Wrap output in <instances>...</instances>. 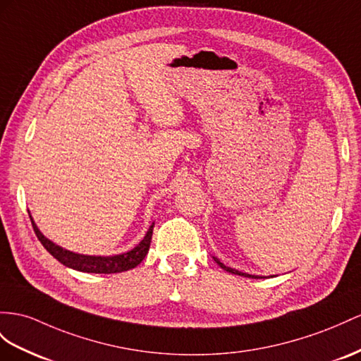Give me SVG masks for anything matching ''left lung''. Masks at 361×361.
Masks as SVG:
<instances>
[{"label": "left lung", "mask_w": 361, "mask_h": 361, "mask_svg": "<svg viewBox=\"0 0 361 361\" xmlns=\"http://www.w3.org/2000/svg\"><path fill=\"white\" fill-rule=\"evenodd\" d=\"M215 259V262L221 267V269H224L226 271H228V273H232V274H238V276H244V277H252V279H262V276H255V274H247V273H243V271H238V270H235V269H230V267H226L223 262H221L218 257H214Z\"/></svg>", "instance_id": "left-lung-1"}]
</instances>
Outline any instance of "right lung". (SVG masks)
<instances>
[{
    "label": "right lung",
    "mask_w": 361,
    "mask_h": 361,
    "mask_svg": "<svg viewBox=\"0 0 361 361\" xmlns=\"http://www.w3.org/2000/svg\"><path fill=\"white\" fill-rule=\"evenodd\" d=\"M30 221L36 236L44 245L45 250H47L53 257L63 264L66 267H70L73 270L78 271H84V273H99V274H111V273H122L134 269L138 264H140L145 256L147 255V250H149L151 245V239H152V230H154V223L152 226L147 228V232L145 238L140 241V244L135 245L133 250H129L122 255H114V256H88V255H79V253H73L70 250H66L54 243H51L49 238H45L38 226L35 224V221L30 215Z\"/></svg>",
    "instance_id": "add662e5"
}]
</instances>
